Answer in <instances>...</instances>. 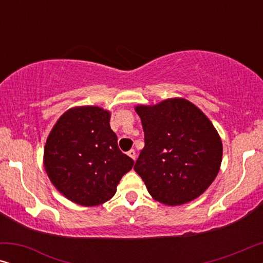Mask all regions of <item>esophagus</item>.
Instances as JSON below:
<instances>
[{"label":"esophagus","instance_id":"esophagus-1","mask_svg":"<svg viewBox=\"0 0 263 263\" xmlns=\"http://www.w3.org/2000/svg\"><path fill=\"white\" fill-rule=\"evenodd\" d=\"M128 156L130 157L132 159H134V160H135V158H136V152H135L134 149H130V151H129V152H128Z\"/></svg>","mask_w":263,"mask_h":263}]
</instances>
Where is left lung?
<instances>
[{
  "instance_id": "left-lung-1",
  "label": "left lung",
  "mask_w": 263,
  "mask_h": 263,
  "mask_svg": "<svg viewBox=\"0 0 263 263\" xmlns=\"http://www.w3.org/2000/svg\"><path fill=\"white\" fill-rule=\"evenodd\" d=\"M145 147L134 170L154 200L168 206L200 196L217 177L222 145L204 114L182 98L136 106Z\"/></svg>"
}]
</instances>
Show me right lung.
I'll return each instance as SVG.
<instances>
[{"label": "right lung", "instance_id": "1", "mask_svg": "<svg viewBox=\"0 0 263 263\" xmlns=\"http://www.w3.org/2000/svg\"><path fill=\"white\" fill-rule=\"evenodd\" d=\"M109 122L110 112L102 107H73L60 117L46 140L44 166L50 181L81 206L110 200L134 165L118 148Z\"/></svg>", "mask_w": 263, "mask_h": 263}]
</instances>
